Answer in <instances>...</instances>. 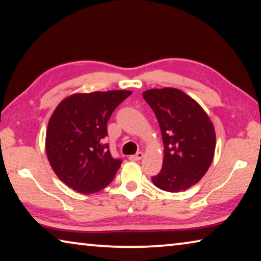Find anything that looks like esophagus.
I'll return each instance as SVG.
<instances>
[{"instance_id": "esophagus-1", "label": "esophagus", "mask_w": 261, "mask_h": 261, "mask_svg": "<svg viewBox=\"0 0 261 261\" xmlns=\"http://www.w3.org/2000/svg\"><path fill=\"white\" fill-rule=\"evenodd\" d=\"M143 156H144V153L138 152L137 154H135V155H130L129 159L131 161H139V160H141V159H143Z\"/></svg>"}]
</instances>
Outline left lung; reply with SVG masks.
Wrapping results in <instances>:
<instances>
[{
	"label": "left lung",
	"instance_id": "8db88e82",
	"mask_svg": "<svg viewBox=\"0 0 261 261\" xmlns=\"http://www.w3.org/2000/svg\"><path fill=\"white\" fill-rule=\"evenodd\" d=\"M161 129L162 169L152 182L167 192H180L197 184L214 158V125L201 106L173 87L152 88L143 93Z\"/></svg>",
	"mask_w": 261,
	"mask_h": 261
}]
</instances>
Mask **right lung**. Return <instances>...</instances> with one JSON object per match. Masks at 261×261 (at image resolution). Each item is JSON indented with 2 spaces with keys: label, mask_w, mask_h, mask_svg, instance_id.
<instances>
[{
  "label": "right lung",
  "mask_w": 261,
  "mask_h": 261,
  "mask_svg": "<svg viewBox=\"0 0 261 261\" xmlns=\"http://www.w3.org/2000/svg\"><path fill=\"white\" fill-rule=\"evenodd\" d=\"M131 94L126 90L74 93L57 105L48 121L45 148L51 169L70 189L92 194L114 179L122 162L102 140L110 115Z\"/></svg>",
  "instance_id": "add662e5"
}]
</instances>
